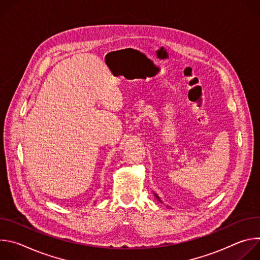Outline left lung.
<instances>
[{
	"instance_id": "left-lung-1",
	"label": "left lung",
	"mask_w": 260,
	"mask_h": 260,
	"mask_svg": "<svg viewBox=\"0 0 260 260\" xmlns=\"http://www.w3.org/2000/svg\"><path fill=\"white\" fill-rule=\"evenodd\" d=\"M155 197H156V199H157V200H158V201H159V202H160V203H161V201H160V199H159V198H158V197H157V194H155Z\"/></svg>"
}]
</instances>
